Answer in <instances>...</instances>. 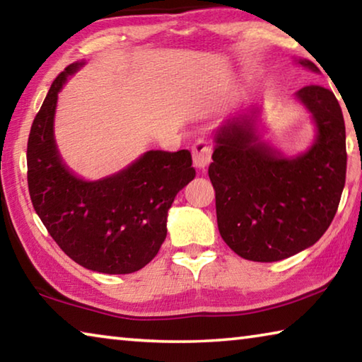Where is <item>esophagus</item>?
<instances>
[{
    "label": "esophagus",
    "mask_w": 362,
    "mask_h": 362,
    "mask_svg": "<svg viewBox=\"0 0 362 362\" xmlns=\"http://www.w3.org/2000/svg\"><path fill=\"white\" fill-rule=\"evenodd\" d=\"M192 155H193V163L196 168L204 169L207 164L212 161V148L211 145L206 142L204 139H198L192 145Z\"/></svg>",
    "instance_id": "34e87169"
}]
</instances>
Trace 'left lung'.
Instances as JSON below:
<instances>
[{"label": "left lung", "instance_id": "obj_1", "mask_svg": "<svg viewBox=\"0 0 362 362\" xmlns=\"http://www.w3.org/2000/svg\"><path fill=\"white\" fill-rule=\"evenodd\" d=\"M300 65L317 71L310 60ZM298 100L317 127L315 144L284 158L259 140L255 113L228 119L216 132L209 179L216 189L220 236L252 262H278L313 246L339 207L346 177L345 121L332 90L305 86Z\"/></svg>", "mask_w": 362, "mask_h": 362}]
</instances>
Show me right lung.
Here are the masks:
<instances>
[{
    "instance_id": "add662e5",
    "label": "right lung",
    "mask_w": 362,
    "mask_h": 362,
    "mask_svg": "<svg viewBox=\"0 0 362 362\" xmlns=\"http://www.w3.org/2000/svg\"><path fill=\"white\" fill-rule=\"evenodd\" d=\"M83 62L54 79L27 145L30 198L59 247L79 265L107 274L139 272L166 240L168 211L196 175L188 150H150L107 179L86 182L65 166L54 140L57 97Z\"/></svg>"
}]
</instances>
